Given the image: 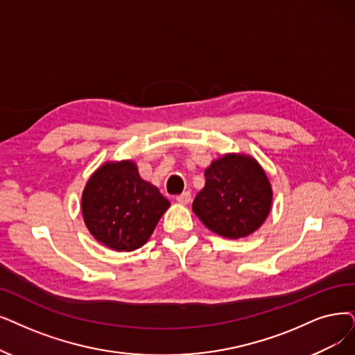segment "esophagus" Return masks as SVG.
<instances>
[{
	"label": "esophagus",
	"mask_w": 355,
	"mask_h": 355,
	"mask_svg": "<svg viewBox=\"0 0 355 355\" xmlns=\"http://www.w3.org/2000/svg\"><path fill=\"white\" fill-rule=\"evenodd\" d=\"M191 200H192V195H191L189 191L183 192V193H180V195L176 196V201H178L179 204H189Z\"/></svg>",
	"instance_id": "obj_1"
}]
</instances>
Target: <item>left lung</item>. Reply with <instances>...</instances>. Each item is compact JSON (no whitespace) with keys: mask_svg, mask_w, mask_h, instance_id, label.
Listing matches in <instances>:
<instances>
[{"mask_svg":"<svg viewBox=\"0 0 355 355\" xmlns=\"http://www.w3.org/2000/svg\"><path fill=\"white\" fill-rule=\"evenodd\" d=\"M205 187L192 209L200 220L223 237H246L269 214L272 191L262 167L246 155L229 154L205 168Z\"/></svg>","mask_w":355,"mask_h":355,"instance_id":"1","label":"left lung"}]
</instances>
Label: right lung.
<instances>
[{"instance_id":"add662e5","label":"right lung","mask_w":355,"mask_h":355,"mask_svg":"<svg viewBox=\"0 0 355 355\" xmlns=\"http://www.w3.org/2000/svg\"><path fill=\"white\" fill-rule=\"evenodd\" d=\"M170 202L141 179L132 162L106 163L83 192V217L89 232L105 246L131 252L150 239Z\"/></svg>"}]
</instances>
